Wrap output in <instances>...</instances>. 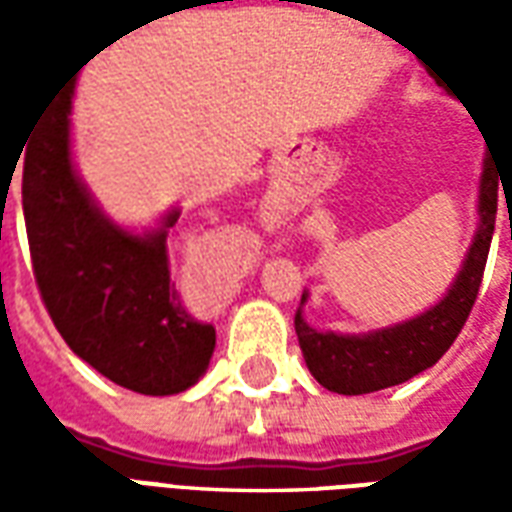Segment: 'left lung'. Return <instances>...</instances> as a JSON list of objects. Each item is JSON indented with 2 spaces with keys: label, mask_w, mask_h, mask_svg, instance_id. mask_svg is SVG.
Here are the masks:
<instances>
[{
  "label": "left lung",
  "mask_w": 512,
  "mask_h": 512,
  "mask_svg": "<svg viewBox=\"0 0 512 512\" xmlns=\"http://www.w3.org/2000/svg\"><path fill=\"white\" fill-rule=\"evenodd\" d=\"M499 180L502 175L496 172L491 156L485 153L480 194H477V230L472 235V244L466 249L461 271L455 274L447 293L425 312L373 332H321L304 321V304L310 293L307 290L301 293V307L296 310V334H299L304 362L318 384L337 395H367L419 376L447 354V348L461 334L483 282L485 260L494 238L496 205L502 197Z\"/></svg>",
  "instance_id": "obj_1"
}]
</instances>
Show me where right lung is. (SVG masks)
Returning <instances> with one entry per match:
<instances>
[{
  "instance_id": "1",
  "label": "right lung",
  "mask_w": 512,
  "mask_h": 512,
  "mask_svg": "<svg viewBox=\"0 0 512 512\" xmlns=\"http://www.w3.org/2000/svg\"><path fill=\"white\" fill-rule=\"evenodd\" d=\"M76 76L43 109L24 153V222L43 304L71 351L139 395H178L205 376L211 323L191 318L169 282L172 208L153 230L109 219L71 153Z\"/></svg>"
}]
</instances>
